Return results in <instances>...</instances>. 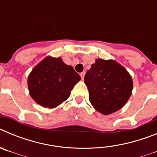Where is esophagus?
Returning <instances> with one entry per match:
<instances>
[{"label": "esophagus", "mask_w": 157, "mask_h": 157, "mask_svg": "<svg viewBox=\"0 0 157 157\" xmlns=\"http://www.w3.org/2000/svg\"><path fill=\"white\" fill-rule=\"evenodd\" d=\"M85 75H86L85 71H82V72H81V73H80V76H81L82 79H83V78H84V76H85Z\"/></svg>", "instance_id": "34e87169"}]
</instances>
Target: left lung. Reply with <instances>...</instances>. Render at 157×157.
<instances>
[{
  "mask_svg": "<svg viewBox=\"0 0 157 157\" xmlns=\"http://www.w3.org/2000/svg\"><path fill=\"white\" fill-rule=\"evenodd\" d=\"M84 82L88 87L91 105L104 115L120 110L132 93L131 76L122 65L112 59H96L86 72Z\"/></svg>",
  "mask_w": 157,
  "mask_h": 157,
  "instance_id": "8db88e82",
  "label": "left lung"
}]
</instances>
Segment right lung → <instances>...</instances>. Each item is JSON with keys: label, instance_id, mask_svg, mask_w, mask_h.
Returning <instances> with one entry per match:
<instances>
[{"label": "right lung", "instance_id": "add662e5", "mask_svg": "<svg viewBox=\"0 0 157 157\" xmlns=\"http://www.w3.org/2000/svg\"><path fill=\"white\" fill-rule=\"evenodd\" d=\"M80 79L79 75L61 58L47 56L34 67L27 82L30 95L36 103L52 109L69 98Z\"/></svg>", "mask_w": 157, "mask_h": 157}]
</instances>
